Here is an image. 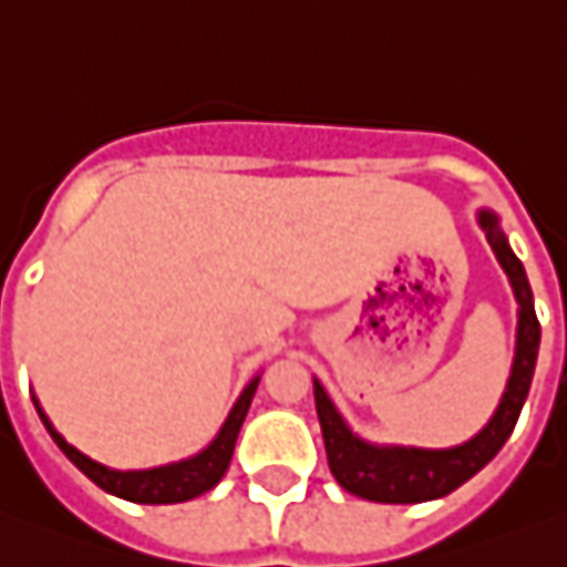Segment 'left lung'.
I'll list each match as a JSON object with an SVG mask.
<instances>
[{"instance_id":"obj_1","label":"left lung","mask_w":567,"mask_h":567,"mask_svg":"<svg viewBox=\"0 0 567 567\" xmlns=\"http://www.w3.org/2000/svg\"><path fill=\"white\" fill-rule=\"evenodd\" d=\"M478 225L485 231L487 244L509 277L518 302V330H515V358L513 373L506 382V392L499 398L491 423L470 439L466 444L444 447V451H425V447H398V444H370L358 439L349 423L339 416L323 385L315 380V408L321 420L327 463L339 485L354 497L373 499V503H425L451 494L463 482H470L475 472H482L499 454V447L513 435L518 413L525 408L537 349H540V321L534 315V296L522 261L515 259L506 234L499 231L497 216L491 209L478 213Z\"/></svg>"}]
</instances>
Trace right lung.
<instances>
[{
	"label": "right lung",
	"mask_w": 567,
	"mask_h": 567,
	"mask_svg": "<svg viewBox=\"0 0 567 567\" xmlns=\"http://www.w3.org/2000/svg\"><path fill=\"white\" fill-rule=\"evenodd\" d=\"M256 385H259V377L249 382L244 389V395L237 398V404L228 413L225 425L218 429V435L213 439L209 447H203L200 454L187 456V460H178V463H169V466H157V470H135V472H120L107 470L95 463L92 456L80 454L73 444L64 441L61 432H54V425L49 423V416L39 410V420L45 423L49 435L54 439V444L64 451L70 463L80 472H85L92 482H95L101 491H107L113 497L132 499V503H185V499H194L213 491V487L221 482V475L231 466L234 444H237V435H240V425L246 420V410L252 404V395H256Z\"/></svg>",
	"instance_id": "1"
}]
</instances>
